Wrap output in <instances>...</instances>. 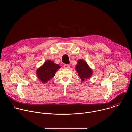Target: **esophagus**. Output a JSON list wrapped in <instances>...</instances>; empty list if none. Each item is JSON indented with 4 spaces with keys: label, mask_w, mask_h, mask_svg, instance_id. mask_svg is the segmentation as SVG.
I'll return each mask as SVG.
<instances>
[{
    "label": "esophagus",
    "mask_w": 132,
    "mask_h": 132,
    "mask_svg": "<svg viewBox=\"0 0 132 132\" xmlns=\"http://www.w3.org/2000/svg\"><path fill=\"white\" fill-rule=\"evenodd\" d=\"M63 67L64 68H66V69H69L70 68V65L69 64H64L63 65Z\"/></svg>",
    "instance_id": "34e87169"
}]
</instances>
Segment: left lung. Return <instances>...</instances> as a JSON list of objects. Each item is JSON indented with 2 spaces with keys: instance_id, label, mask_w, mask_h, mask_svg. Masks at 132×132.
<instances>
[{
  "instance_id": "obj_1",
  "label": "left lung",
  "mask_w": 132,
  "mask_h": 132,
  "mask_svg": "<svg viewBox=\"0 0 132 132\" xmlns=\"http://www.w3.org/2000/svg\"><path fill=\"white\" fill-rule=\"evenodd\" d=\"M76 70L82 81L90 78L93 73L92 69L88 67L87 63L81 59L79 60L78 64L76 66Z\"/></svg>"
}]
</instances>
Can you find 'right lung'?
<instances>
[{"label": "right lung", "mask_w": 132, "mask_h": 132, "mask_svg": "<svg viewBox=\"0 0 132 132\" xmlns=\"http://www.w3.org/2000/svg\"><path fill=\"white\" fill-rule=\"evenodd\" d=\"M60 68L58 64L54 63L51 60H47L37 70L38 78L42 82L47 83L54 76L57 70Z\"/></svg>", "instance_id": "add662e5"}]
</instances>
